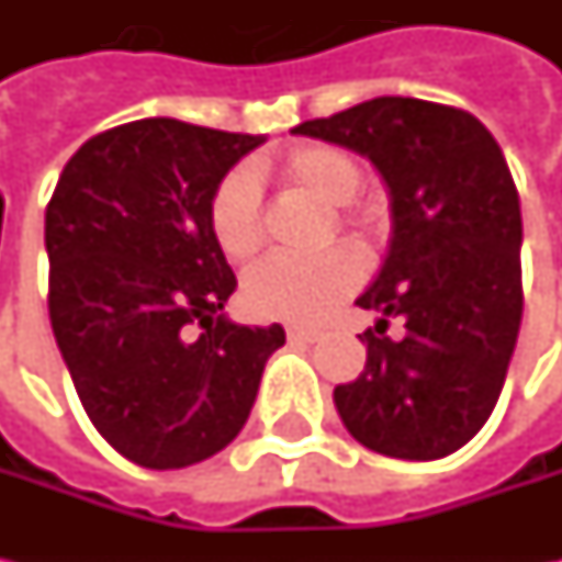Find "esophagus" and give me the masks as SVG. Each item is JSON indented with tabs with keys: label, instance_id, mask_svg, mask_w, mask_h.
<instances>
[{
	"label": "esophagus",
	"instance_id": "34e87169",
	"mask_svg": "<svg viewBox=\"0 0 562 562\" xmlns=\"http://www.w3.org/2000/svg\"><path fill=\"white\" fill-rule=\"evenodd\" d=\"M288 337H291V340H303V344H313V340H318V337H322V331H318V328L291 325V328H288Z\"/></svg>",
	"mask_w": 562,
	"mask_h": 562
}]
</instances>
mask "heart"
Wrapping results in <instances>:
<instances>
[{
  "mask_svg": "<svg viewBox=\"0 0 562 562\" xmlns=\"http://www.w3.org/2000/svg\"><path fill=\"white\" fill-rule=\"evenodd\" d=\"M281 181L318 203L335 205L331 222L353 244H366L372 218L353 205L362 187V162L350 149L335 143H306L291 149L278 165ZM209 231L231 262H247L266 244L262 218V184L259 175L240 165L231 168L209 196ZM331 237V227H328ZM362 266L357 252L335 247L310 256H271L252 266L244 278V306L256 318L313 325L328 315L347 293L357 291Z\"/></svg>",
  "mask_w": 562,
  "mask_h": 562,
  "instance_id": "heart-1",
  "label": "heart"
}]
</instances>
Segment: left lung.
<instances>
[{
	"mask_svg": "<svg viewBox=\"0 0 562 562\" xmlns=\"http://www.w3.org/2000/svg\"><path fill=\"white\" fill-rule=\"evenodd\" d=\"M293 134L369 156L391 187L394 237L357 306L366 369L335 406L362 447L441 460L469 443L501 397L522 322V215L507 159L463 109L378 97ZM397 317L404 335L391 338Z\"/></svg>",
	"mask_w": 562,
	"mask_h": 562,
	"instance_id": "8db88e82",
	"label": "left lung"
}]
</instances>
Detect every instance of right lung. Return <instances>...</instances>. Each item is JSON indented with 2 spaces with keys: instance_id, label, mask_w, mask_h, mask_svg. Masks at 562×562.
Returning <instances> with one entry per match:
<instances>
[{
  "instance_id": "add662e5",
  "label": "right lung",
  "mask_w": 562,
  "mask_h": 562,
  "mask_svg": "<svg viewBox=\"0 0 562 562\" xmlns=\"http://www.w3.org/2000/svg\"><path fill=\"white\" fill-rule=\"evenodd\" d=\"M262 137L175 119L102 131L46 205L49 322L99 435L146 469L209 460L244 428L284 328L227 322L237 278L209 196Z\"/></svg>"
}]
</instances>
